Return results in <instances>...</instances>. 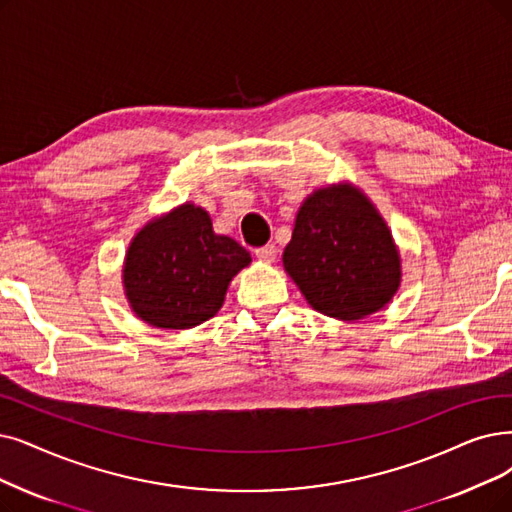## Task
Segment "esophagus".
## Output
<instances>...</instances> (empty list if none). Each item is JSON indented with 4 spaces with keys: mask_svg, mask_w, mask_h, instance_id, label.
Masks as SVG:
<instances>
[{
    "mask_svg": "<svg viewBox=\"0 0 512 512\" xmlns=\"http://www.w3.org/2000/svg\"><path fill=\"white\" fill-rule=\"evenodd\" d=\"M256 258L262 260V262H275V258H277V248H275L273 243L262 245V248L256 250Z\"/></svg>",
    "mask_w": 512,
    "mask_h": 512,
    "instance_id": "esophagus-1",
    "label": "esophagus"
}]
</instances>
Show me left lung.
<instances>
[{
	"label": "left lung",
	"instance_id": "1",
	"mask_svg": "<svg viewBox=\"0 0 512 512\" xmlns=\"http://www.w3.org/2000/svg\"><path fill=\"white\" fill-rule=\"evenodd\" d=\"M283 269L315 311L370 317L401 285V256L386 220L351 182L315 189L298 208Z\"/></svg>",
	"mask_w": 512,
	"mask_h": 512
}]
</instances>
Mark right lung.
Wrapping results in <instances>:
<instances>
[{"label": "right lung", "mask_w": 512, "mask_h": 512, "mask_svg": "<svg viewBox=\"0 0 512 512\" xmlns=\"http://www.w3.org/2000/svg\"><path fill=\"white\" fill-rule=\"evenodd\" d=\"M250 252L212 227L187 201L149 220L132 237L121 283L132 313L159 330H189L214 317Z\"/></svg>", "instance_id": "1"}]
</instances>
